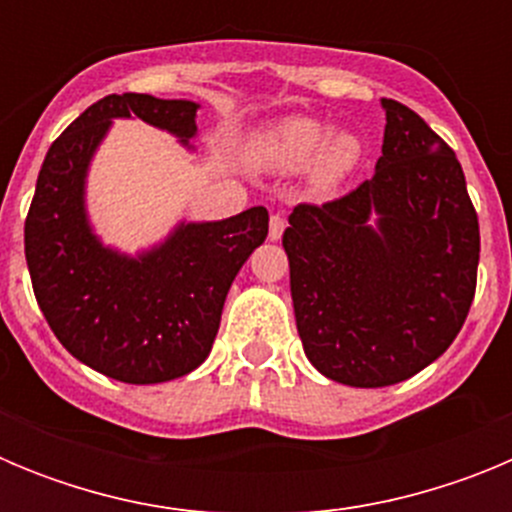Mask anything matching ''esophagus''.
Returning <instances> with one entry per match:
<instances>
[{"mask_svg": "<svg viewBox=\"0 0 512 512\" xmlns=\"http://www.w3.org/2000/svg\"><path fill=\"white\" fill-rule=\"evenodd\" d=\"M284 228H287V217L284 215H271L269 217V238L271 241H279V238H282V233H284Z\"/></svg>", "mask_w": 512, "mask_h": 512, "instance_id": "esophagus-1", "label": "esophagus"}]
</instances>
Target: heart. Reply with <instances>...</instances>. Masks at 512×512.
Instances as JSON below:
<instances>
[{"mask_svg":"<svg viewBox=\"0 0 512 512\" xmlns=\"http://www.w3.org/2000/svg\"><path fill=\"white\" fill-rule=\"evenodd\" d=\"M248 156L256 166L271 171H295L312 161V182L330 189L359 164L361 143L351 133L330 135V125L312 117H287L261 130Z\"/></svg>","mask_w":512,"mask_h":512,"instance_id":"heart-1","label":"heart"}]
</instances>
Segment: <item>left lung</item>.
<instances>
[{"instance_id": "1", "label": "left lung", "mask_w": 512, "mask_h": 512, "mask_svg": "<svg viewBox=\"0 0 512 512\" xmlns=\"http://www.w3.org/2000/svg\"><path fill=\"white\" fill-rule=\"evenodd\" d=\"M372 179L300 202L282 246L297 333L320 374L390 387L459 336L477 289L479 220L454 151L395 99Z\"/></svg>"}]
</instances>
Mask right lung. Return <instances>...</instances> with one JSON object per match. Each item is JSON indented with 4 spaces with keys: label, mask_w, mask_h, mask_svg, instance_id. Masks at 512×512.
Returning <instances> with one entry per match:
<instances>
[{
    "label": "right lung",
    "mask_w": 512,
    "mask_h": 512,
    "mask_svg": "<svg viewBox=\"0 0 512 512\" xmlns=\"http://www.w3.org/2000/svg\"><path fill=\"white\" fill-rule=\"evenodd\" d=\"M187 99L107 94L48 148L25 217L33 292L58 341L94 372L128 384L184 377L210 354L235 274L269 233L266 207L220 223L179 225L164 246L128 259L104 248L84 212V176L112 117H140L187 143Z\"/></svg>",
    "instance_id": "obj_1"
}]
</instances>
